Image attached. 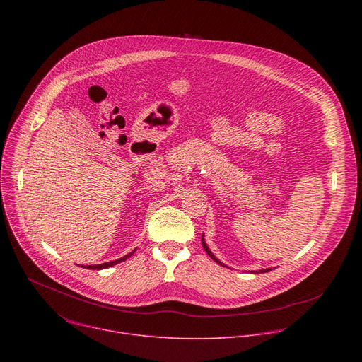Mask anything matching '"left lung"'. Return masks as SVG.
<instances>
[{"label": "left lung", "instance_id": "8db88e82", "mask_svg": "<svg viewBox=\"0 0 362 362\" xmlns=\"http://www.w3.org/2000/svg\"><path fill=\"white\" fill-rule=\"evenodd\" d=\"M202 246H203V249H204V250H206V253H208V255H209V256H211V257H212V259H214V261H215V262H218V264H219V265H222V267H225V265H223V264H222V262H221V261H219V259H218V257H216V256H215V255H214V253H212V252H211V249H209V247H208V245H206V242H204V239H203V235H202ZM269 271H271V269H261V271H255V272H253V274H259V272H261V274H264V272H269Z\"/></svg>", "mask_w": 362, "mask_h": 362}]
</instances>
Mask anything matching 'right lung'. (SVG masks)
I'll list each match as a JSON object with an SVG mask.
<instances>
[{
    "mask_svg": "<svg viewBox=\"0 0 362 362\" xmlns=\"http://www.w3.org/2000/svg\"><path fill=\"white\" fill-rule=\"evenodd\" d=\"M134 252H136V249H134V250H132L130 253H127L126 256L120 257V259H116V261H112V262H106V264H98V265H86L84 268H87V269H97V271H100V269H106V268H109V267H113V265H117V264H120V262L126 261L127 257H130Z\"/></svg>",
    "mask_w": 362,
    "mask_h": 362,
    "instance_id": "obj_1",
    "label": "right lung"
}]
</instances>
